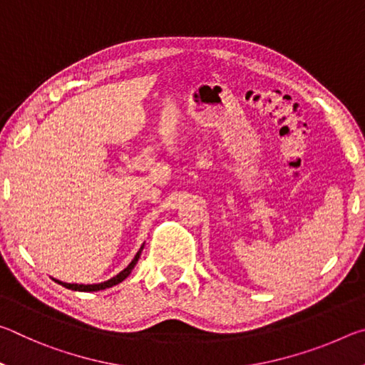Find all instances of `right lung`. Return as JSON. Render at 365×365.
Wrapping results in <instances>:
<instances>
[{
  "mask_svg": "<svg viewBox=\"0 0 365 365\" xmlns=\"http://www.w3.org/2000/svg\"><path fill=\"white\" fill-rule=\"evenodd\" d=\"M143 248H145V243L141 245V248L138 250L137 255H135V257L132 259V262L128 264L125 269L120 270L119 274L114 275L113 279H109V280H106V282L93 283V285H83V283H66V282H61V280H58V279H53V280L56 282V283H59V285H63L64 288L73 289V292H86V293H90V292H100V289H106V288H110V287H114V285H119L120 282L125 280L127 277L132 274V270H133L135 265H137V262H138V259H140V256H141V251H143Z\"/></svg>",
  "mask_w": 365,
  "mask_h": 365,
  "instance_id": "right-lung-1",
  "label": "right lung"
}]
</instances>
